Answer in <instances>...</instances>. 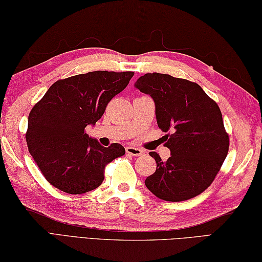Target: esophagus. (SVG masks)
I'll list each match as a JSON object with an SVG mask.
<instances>
[{
    "label": "esophagus",
    "mask_w": 262,
    "mask_h": 262,
    "mask_svg": "<svg viewBox=\"0 0 262 262\" xmlns=\"http://www.w3.org/2000/svg\"><path fill=\"white\" fill-rule=\"evenodd\" d=\"M126 152L129 155H132V156H140L144 154V151H142L140 148H137V147H132V146H127L125 148Z\"/></svg>",
    "instance_id": "obj_1"
}]
</instances>
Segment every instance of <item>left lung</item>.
Masks as SVG:
<instances>
[{"instance_id":"obj_1","label":"left lung","mask_w":262,"mask_h":262,"mask_svg":"<svg viewBox=\"0 0 262 262\" xmlns=\"http://www.w3.org/2000/svg\"><path fill=\"white\" fill-rule=\"evenodd\" d=\"M135 88L155 102L157 125L165 136L171 156L156 161V171L145 185L161 200L192 199L212 184L227 156L229 138L218 105L194 82L167 74L148 73Z\"/></svg>"}]
</instances>
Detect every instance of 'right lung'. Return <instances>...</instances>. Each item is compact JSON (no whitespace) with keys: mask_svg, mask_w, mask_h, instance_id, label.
<instances>
[{"mask_svg":"<svg viewBox=\"0 0 262 262\" xmlns=\"http://www.w3.org/2000/svg\"><path fill=\"white\" fill-rule=\"evenodd\" d=\"M133 72L96 71L59 80L28 116V150L50 184L68 194H84L103 180V169L125 154L124 147L101 146L85 133L107 103L129 84Z\"/></svg>","mask_w":262,"mask_h":262,"instance_id":"right-lung-1","label":"right lung"}]
</instances>
